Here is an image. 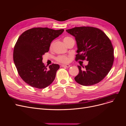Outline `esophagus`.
I'll list each match as a JSON object with an SVG mask.
<instances>
[{"mask_svg":"<svg viewBox=\"0 0 126 126\" xmlns=\"http://www.w3.org/2000/svg\"><path fill=\"white\" fill-rule=\"evenodd\" d=\"M62 66L63 67H67V68H69V67H70V65L69 64H62Z\"/></svg>","mask_w":126,"mask_h":126,"instance_id":"esophagus-1","label":"esophagus"}]
</instances>
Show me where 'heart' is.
<instances>
[{"label":"heart","instance_id":"b5f03b06","mask_svg":"<svg viewBox=\"0 0 126 126\" xmlns=\"http://www.w3.org/2000/svg\"><path fill=\"white\" fill-rule=\"evenodd\" d=\"M72 40H74V39L72 38L71 37L69 36H66L63 38V41L66 45H68V44L70 43V42ZM53 45H54V42L52 41L49 46V48L50 49H51L52 48ZM71 57L70 56L67 55H60L58 57H56V60L57 62L62 63H69Z\"/></svg>","mask_w":126,"mask_h":126}]
</instances>
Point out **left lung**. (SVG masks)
I'll list each match as a JSON object with an SVG mask.
<instances>
[{
	"label": "left lung",
	"mask_w": 126,
	"mask_h": 126,
	"mask_svg": "<svg viewBox=\"0 0 126 126\" xmlns=\"http://www.w3.org/2000/svg\"><path fill=\"white\" fill-rule=\"evenodd\" d=\"M74 36L78 50L75 60L88 62L84 70L78 66L79 74L75 81L82 86H91L101 81L111 70L114 61L111 42L100 29L82 26L66 30Z\"/></svg>",
	"instance_id": "1"
}]
</instances>
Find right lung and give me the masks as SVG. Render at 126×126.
Wrapping results in <instances>:
<instances>
[{
	"label": "right lung",
	"instance_id": "obj_1",
	"mask_svg": "<svg viewBox=\"0 0 126 126\" xmlns=\"http://www.w3.org/2000/svg\"><path fill=\"white\" fill-rule=\"evenodd\" d=\"M63 31L36 27L26 30L18 38L14 49V62L19 75L28 85L43 89L54 81L59 65L52 63L47 69L42 62L43 55Z\"/></svg>",
	"mask_w": 126,
	"mask_h": 126
}]
</instances>
